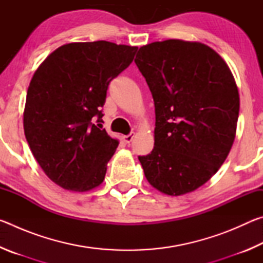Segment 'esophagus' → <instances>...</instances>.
I'll return each mask as SVG.
<instances>
[{
	"label": "esophagus",
	"instance_id": "obj_1",
	"mask_svg": "<svg viewBox=\"0 0 263 263\" xmlns=\"http://www.w3.org/2000/svg\"><path fill=\"white\" fill-rule=\"evenodd\" d=\"M135 137H136V135H135V132H133V133H130V135H127V136H123V140L125 141L126 144H130Z\"/></svg>",
	"mask_w": 263,
	"mask_h": 263
}]
</instances>
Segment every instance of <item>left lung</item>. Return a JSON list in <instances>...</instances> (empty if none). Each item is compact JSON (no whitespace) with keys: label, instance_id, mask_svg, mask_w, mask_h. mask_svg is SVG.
Returning <instances> with one entry per match:
<instances>
[{"label":"left lung","instance_id":"obj_1","mask_svg":"<svg viewBox=\"0 0 263 263\" xmlns=\"http://www.w3.org/2000/svg\"><path fill=\"white\" fill-rule=\"evenodd\" d=\"M155 106L154 148L139 157L160 193H193L211 179L232 147L240 108L225 60L199 42L168 39L139 48L135 59Z\"/></svg>","mask_w":263,"mask_h":263}]
</instances>
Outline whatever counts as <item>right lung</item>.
<instances>
[{
    "instance_id": "1",
    "label": "right lung",
    "mask_w": 263,
    "mask_h": 263,
    "mask_svg": "<svg viewBox=\"0 0 263 263\" xmlns=\"http://www.w3.org/2000/svg\"><path fill=\"white\" fill-rule=\"evenodd\" d=\"M137 46L99 41L53 51L31 79L23 125L34 159L61 188L86 193L103 183L119 144L92 124L102 121L111 80L128 67Z\"/></svg>"
}]
</instances>
